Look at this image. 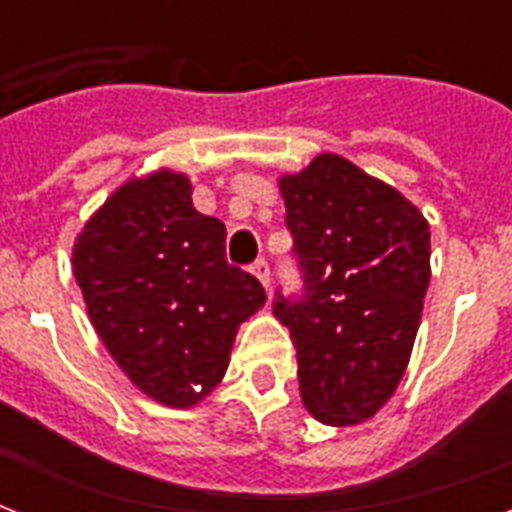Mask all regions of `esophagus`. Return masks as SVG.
I'll use <instances>...</instances> for the list:
<instances>
[{"label": "esophagus", "instance_id": "1", "mask_svg": "<svg viewBox=\"0 0 512 512\" xmlns=\"http://www.w3.org/2000/svg\"><path fill=\"white\" fill-rule=\"evenodd\" d=\"M252 273H255L257 279H260V284L268 289V284H271V268H268V263H265L263 257H260V260H255V265H252Z\"/></svg>", "mask_w": 512, "mask_h": 512}]
</instances>
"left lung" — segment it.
Returning <instances> with one entry per match:
<instances>
[{"label":"left lung","mask_w":512,"mask_h":512,"mask_svg":"<svg viewBox=\"0 0 512 512\" xmlns=\"http://www.w3.org/2000/svg\"><path fill=\"white\" fill-rule=\"evenodd\" d=\"M279 191L305 295H276L273 313L297 348L303 404L335 428L372 420L396 393L420 329L428 220L337 154L284 175Z\"/></svg>","instance_id":"1"}]
</instances>
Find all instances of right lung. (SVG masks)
<instances>
[{
  "mask_svg": "<svg viewBox=\"0 0 512 512\" xmlns=\"http://www.w3.org/2000/svg\"><path fill=\"white\" fill-rule=\"evenodd\" d=\"M183 172L116 188L74 244L87 316L146 396L188 409L223 380L241 321L265 289L225 260V225L201 215Z\"/></svg>",
  "mask_w": 512,
  "mask_h": 512,
  "instance_id": "right-lung-1",
  "label": "right lung"
}]
</instances>
